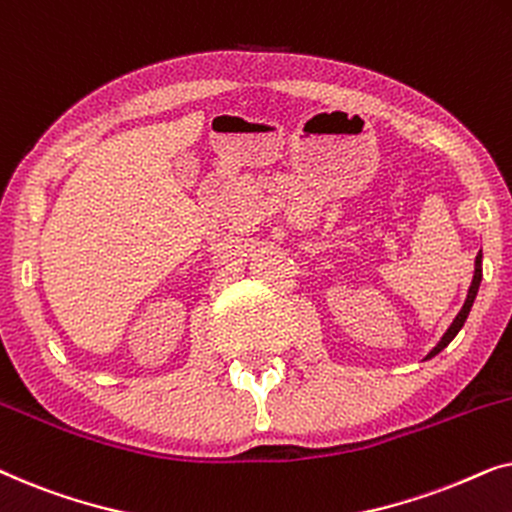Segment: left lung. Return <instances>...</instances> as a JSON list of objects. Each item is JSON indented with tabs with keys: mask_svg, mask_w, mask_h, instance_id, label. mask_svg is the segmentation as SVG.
I'll use <instances>...</instances> for the list:
<instances>
[{
	"mask_svg": "<svg viewBox=\"0 0 512 512\" xmlns=\"http://www.w3.org/2000/svg\"><path fill=\"white\" fill-rule=\"evenodd\" d=\"M480 279H482V254L475 256V275H473L471 289H468V296H466V303H464V307H461V312L457 314V319L452 321V326L447 328V333L443 335V338H440L438 345L431 349V352H429V356H426V359H431V356H436L438 352H443V349H445L447 345H450V342L454 340V335H457V333L461 331V326H464V321H466V317H468V312H471V307H473V300H475V296H478Z\"/></svg>",
	"mask_w": 512,
	"mask_h": 512,
	"instance_id": "left-lung-1",
	"label": "left lung"
}]
</instances>
